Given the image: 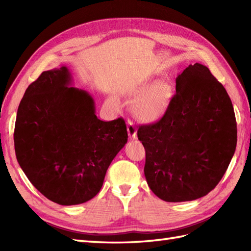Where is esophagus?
<instances>
[{
	"label": "esophagus",
	"instance_id": "obj_1",
	"mask_svg": "<svg viewBox=\"0 0 251 251\" xmlns=\"http://www.w3.org/2000/svg\"><path fill=\"white\" fill-rule=\"evenodd\" d=\"M127 131H128V136L130 139H136L137 129H136L135 124L131 121H128V123H127Z\"/></svg>",
	"mask_w": 251,
	"mask_h": 251
}]
</instances>
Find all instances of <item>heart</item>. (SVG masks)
<instances>
[{
	"instance_id": "b5f03b06",
	"label": "heart",
	"mask_w": 251,
	"mask_h": 251,
	"mask_svg": "<svg viewBox=\"0 0 251 251\" xmlns=\"http://www.w3.org/2000/svg\"><path fill=\"white\" fill-rule=\"evenodd\" d=\"M132 96L138 98L135 114L145 122H156L167 113L173 98V87L167 82L146 81L140 84Z\"/></svg>"
}]
</instances>
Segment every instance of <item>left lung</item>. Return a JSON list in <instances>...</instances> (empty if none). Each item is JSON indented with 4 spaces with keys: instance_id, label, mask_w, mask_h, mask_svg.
Masks as SVG:
<instances>
[{
    "instance_id": "left-lung-1",
    "label": "left lung",
    "mask_w": 251,
    "mask_h": 251,
    "mask_svg": "<svg viewBox=\"0 0 251 251\" xmlns=\"http://www.w3.org/2000/svg\"><path fill=\"white\" fill-rule=\"evenodd\" d=\"M146 149L145 176L165 201H194L220 182L237 142L236 119L226 88L194 63L176 78V94L161 120L137 131Z\"/></svg>"
}]
</instances>
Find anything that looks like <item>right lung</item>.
Instances as JSON below:
<instances>
[{
  "label": "right lung",
  "instance_id": "right-lung-1",
  "mask_svg": "<svg viewBox=\"0 0 251 251\" xmlns=\"http://www.w3.org/2000/svg\"><path fill=\"white\" fill-rule=\"evenodd\" d=\"M71 84L65 66L42 73L20 101L14 131L16 157L30 182L65 206L98 194L128 139L122 117L100 121L92 96Z\"/></svg>",
  "mask_w": 251,
  "mask_h": 251
}]
</instances>
